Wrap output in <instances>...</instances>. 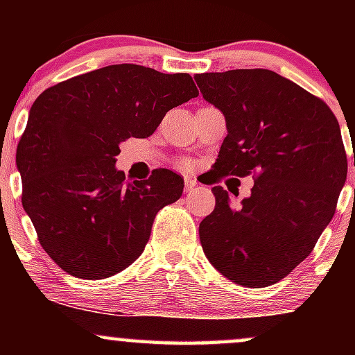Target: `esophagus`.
I'll use <instances>...</instances> for the list:
<instances>
[{"mask_svg":"<svg viewBox=\"0 0 355 355\" xmlns=\"http://www.w3.org/2000/svg\"><path fill=\"white\" fill-rule=\"evenodd\" d=\"M195 187H197V180H193V178H190V177H185V190L191 191Z\"/></svg>","mask_w":355,"mask_h":355,"instance_id":"1","label":"esophagus"}]
</instances>
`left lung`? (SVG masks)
<instances>
[{
    "instance_id": "1",
    "label": "left lung",
    "mask_w": 355,
    "mask_h": 355,
    "mask_svg": "<svg viewBox=\"0 0 355 355\" xmlns=\"http://www.w3.org/2000/svg\"><path fill=\"white\" fill-rule=\"evenodd\" d=\"M195 81L229 132L214 183L254 178L239 207L223 187L211 189L215 209L198 227L202 248L232 282L267 287L307 259L336 214L347 178L339 121L325 101L270 70L202 73Z\"/></svg>"
}]
</instances>
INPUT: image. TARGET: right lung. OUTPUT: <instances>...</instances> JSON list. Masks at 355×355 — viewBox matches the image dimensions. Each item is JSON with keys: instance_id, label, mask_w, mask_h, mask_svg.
<instances>
[{"instance_id": "right-lung-1", "label": "right lung", "mask_w": 355, "mask_h": 355, "mask_svg": "<svg viewBox=\"0 0 355 355\" xmlns=\"http://www.w3.org/2000/svg\"><path fill=\"white\" fill-rule=\"evenodd\" d=\"M198 96L189 73L110 64L46 88L16 148L21 203L38 242L64 272L107 279L132 266L155 215L182 197L183 178L153 170L126 182L115 157L126 138H146L168 110Z\"/></svg>"}]
</instances>
